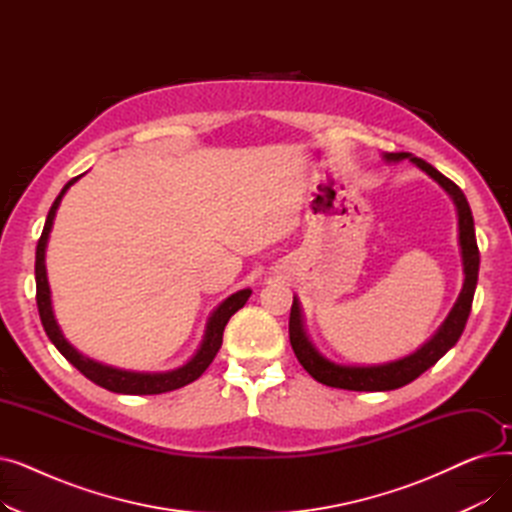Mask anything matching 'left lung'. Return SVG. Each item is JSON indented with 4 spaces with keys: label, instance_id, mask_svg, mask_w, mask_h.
<instances>
[{
    "label": "left lung",
    "instance_id": "left-lung-1",
    "mask_svg": "<svg viewBox=\"0 0 512 512\" xmlns=\"http://www.w3.org/2000/svg\"><path fill=\"white\" fill-rule=\"evenodd\" d=\"M388 161H400V159H411L425 174L432 176L438 184H442L450 197L459 209V240H461V253H463V267H465V284L463 290L456 299L452 311L448 313L442 328L434 334V338L425 342L417 353L398 359L386 365H373V367H351V365H336L328 359L321 357L311 342L305 336L303 330V319L297 299L292 301L290 307V321H288V334L292 351L297 355L299 363L309 371L311 378H315L319 384H326L332 388L342 390H357V392H386L396 390L411 384L417 380L423 371H427L432 365H436L450 348L461 338L465 324L471 313L473 305V294L477 286V272H479V249L475 240V226H473V215L471 207L467 203V197L463 191L456 186L450 178L440 174L432 164L427 161L413 157L411 153H386Z\"/></svg>",
    "mask_w": 512,
    "mask_h": 512
}]
</instances>
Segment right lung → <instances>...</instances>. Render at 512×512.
Here are the masks:
<instances>
[{"mask_svg":"<svg viewBox=\"0 0 512 512\" xmlns=\"http://www.w3.org/2000/svg\"><path fill=\"white\" fill-rule=\"evenodd\" d=\"M80 176L72 178L64 188L62 193L53 201L47 220L41 232V238L37 242V255H35V282H37V309H39V317L41 324L45 328V334L49 336V340L56 344L58 351L85 375L93 384L110 390V392H118V394H161V392H170L176 388H182L186 384L195 382L197 378H201V373L211 365V361L218 355L220 346H222V336H224V328L228 324V319L240 309L245 307V303L251 297V288L238 290L232 297H228L218 309L213 311V315L209 317V324L205 330V338L203 344L197 351V355L188 361L186 365L174 369V371H166V373H137V371H124V369H116V367H107L101 365L97 361H91L87 357L80 355L76 348L62 336L56 319H53V311H51V301H49V284H47V274H45V247H47V238H49V230L53 224V218H56L58 205L64 197V193L70 188V184H74Z\"/></svg>","mask_w":512,"mask_h":512,"instance_id":"1","label":"right lung"}]
</instances>
